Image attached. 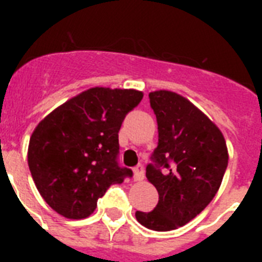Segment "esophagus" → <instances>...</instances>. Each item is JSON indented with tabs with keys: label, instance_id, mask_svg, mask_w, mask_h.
<instances>
[{
	"label": "esophagus",
	"instance_id": "34e87169",
	"mask_svg": "<svg viewBox=\"0 0 262 262\" xmlns=\"http://www.w3.org/2000/svg\"><path fill=\"white\" fill-rule=\"evenodd\" d=\"M133 172H135V181H143L145 177V168L143 164H139L137 167H135Z\"/></svg>",
	"mask_w": 262,
	"mask_h": 262
}]
</instances>
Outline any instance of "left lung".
<instances>
[{
    "mask_svg": "<svg viewBox=\"0 0 262 262\" xmlns=\"http://www.w3.org/2000/svg\"><path fill=\"white\" fill-rule=\"evenodd\" d=\"M149 102L159 143L145 175L159 203L151 212H136V219L149 230L171 231L194 219L215 197L228 151L219 127L186 98L160 90L149 94Z\"/></svg>",
    "mask_w": 262,
    "mask_h": 262,
    "instance_id": "1",
    "label": "left lung"
}]
</instances>
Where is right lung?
Masks as SVG:
<instances>
[{
  "label": "right lung",
  "mask_w": 262,
  "mask_h": 262,
  "mask_svg": "<svg viewBox=\"0 0 262 262\" xmlns=\"http://www.w3.org/2000/svg\"><path fill=\"white\" fill-rule=\"evenodd\" d=\"M136 90L95 87L76 95L38 123L28 167L43 200L63 217L84 219L114 183L132 177L119 167L118 132L143 99Z\"/></svg>",
  "instance_id": "obj_1"
}]
</instances>
